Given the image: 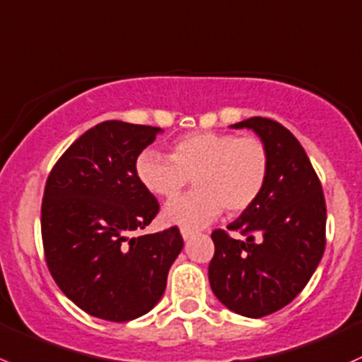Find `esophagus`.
Returning a JSON list of instances; mask_svg holds the SVG:
<instances>
[{"label": "esophagus", "mask_w": 362, "mask_h": 362, "mask_svg": "<svg viewBox=\"0 0 362 362\" xmlns=\"http://www.w3.org/2000/svg\"><path fill=\"white\" fill-rule=\"evenodd\" d=\"M181 235H182V239H185V241H189V239L193 238V232L192 230H185V228H182Z\"/></svg>", "instance_id": "esophagus-1"}]
</instances>
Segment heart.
<instances>
[{
	"label": "heart",
	"instance_id": "obj_1",
	"mask_svg": "<svg viewBox=\"0 0 362 362\" xmlns=\"http://www.w3.org/2000/svg\"><path fill=\"white\" fill-rule=\"evenodd\" d=\"M135 173L149 193L162 199L180 195L193 177L195 192L167 204L162 221L199 230L223 207L241 213L259 199L269 176V153L257 137L197 132L174 142L169 156L153 149L141 153Z\"/></svg>",
	"mask_w": 362,
	"mask_h": 362
}]
</instances>
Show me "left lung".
Here are the masks:
<instances>
[{"instance_id": "left-lung-1", "label": "left lung", "mask_w": 362, "mask_h": 362, "mask_svg": "<svg viewBox=\"0 0 362 362\" xmlns=\"http://www.w3.org/2000/svg\"><path fill=\"white\" fill-rule=\"evenodd\" d=\"M248 128L269 153V176L259 199L228 225L246 239L214 230L209 284L234 313L260 318L287 306L306 287L325 248V200L320 181L298 139L267 117Z\"/></svg>"}]
</instances>
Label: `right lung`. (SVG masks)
<instances>
[{"label":"right lung","instance_id":"add662e5","mask_svg":"<svg viewBox=\"0 0 362 362\" xmlns=\"http://www.w3.org/2000/svg\"><path fill=\"white\" fill-rule=\"evenodd\" d=\"M162 128L103 121L64 151L49 174L42 239L52 278L71 303L110 322L156 306L182 250L177 227L132 238L158 213L135 162Z\"/></svg>","mask_w":362,"mask_h":362}]
</instances>
